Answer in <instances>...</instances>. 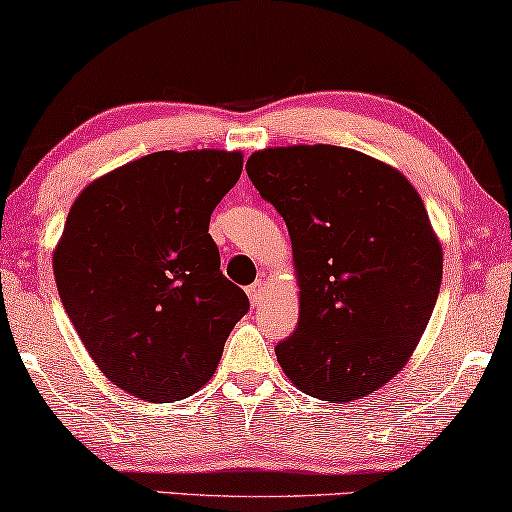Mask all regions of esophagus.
Listing matches in <instances>:
<instances>
[{
  "label": "esophagus",
  "instance_id": "obj_1",
  "mask_svg": "<svg viewBox=\"0 0 512 512\" xmlns=\"http://www.w3.org/2000/svg\"><path fill=\"white\" fill-rule=\"evenodd\" d=\"M247 295H249V302L256 306L258 302L263 300V295H265V281L258 279V281L251 283V286L247 288Z\"/></svg>",
  "mask_w": 512,
  "mask_h": 512
}]
</instances>
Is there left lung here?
<instances>
[{
    "mask_svg": "<svg viewBox=\"0 0 512 512\" xmlns=\"http://www.w3.org/2000/svg\"><path fill=\"white\" fill-rule=\"evenodd\" d=\"M251 183L293 242L300 322L277 345L283 373L320 400L350 403L407 364L435 309L442 245L400 171L341 146L265 148Z\"/></svg>",
    "mask_w": 512,
    "mask_h": 512,
    "instance_id": "1",
    "label": "left lung"
}]
</instances>
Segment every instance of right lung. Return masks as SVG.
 Wrapping results in <instances>:
<instances>
[{"instance_id": "1", "label": "right lung", "mask_w": 512, "mask_h": 512, "mask_svg": "<svg viewBox=\"0 0 512 512\" xmlns=\"http://www.w3.org/2000/svg\"><path fill=\"white\" fill-rule=\"evenodd\" d=\"M240 174L238 151H160L93 180L68 212L59 297L96 366L132 396L199 391L249 311L208 233Z\"/></svg>"}]
</instances>
